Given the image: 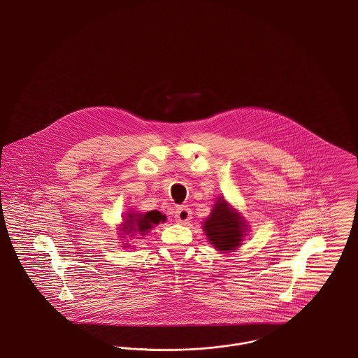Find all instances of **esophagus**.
I'll return each mask as SVG.
<instances>
[{
    "instance_id": "obj_1",
    "label": "esophagus",
    "mask_w": 358,
    "mask_h": 358,
    "mask_svg": "<svg viewBox=\"0 0 358 358\" xmlns=\"http://www.w3.org/2000/svg\"><path fill=\"white\" fill-rule=\"evenodd\" d=\"M174 217H176L177 222L184 224V222H187L192 219V210L187 206H180L174 212Z\"/></svg>"
}]
</instances>
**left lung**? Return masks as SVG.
I'll use <instances>...</instances> for the list:
<instances>
[{
	"mask_svg": "<svg viewBox=\"0 0 358 358\" xmlns=\"http://www.w3.org/2000/svg\"><path fill=\"white\" fill-rule=\"evenodd\" d=\"M203 231L209 244L222 254L232 252L243 244L250 231V225L234 205L224 196H219L210 215L203 222Z\"/></svg>",
	"mask_w": 358,
	"mask_h": 358,
	"instance_id": "obj_1",
	"label": "left lung"
}]
</instances>
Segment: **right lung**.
<instances>
[{
  "label": "right lung",
  "instance_id": "obj_1",
  "mask_svg": "<svg viewBox=\"0 0 358 358\" xmlns=\"http://www.w3.org/2000/svg\"><path fill=\"white\" fill-rule=\"evenodd\" d=\"M122 222L118 225V234L122 235V238H126V241L122 244L123 248L136 247L129 243V238L139 240L142 236L148 235L155 225L159 222H166V216L162 215L158 210H150V212H136V210H129L122 216Z\"/></svg>",
  "mask_w": 358,
  "mask_h": 358
}]
</instances>
